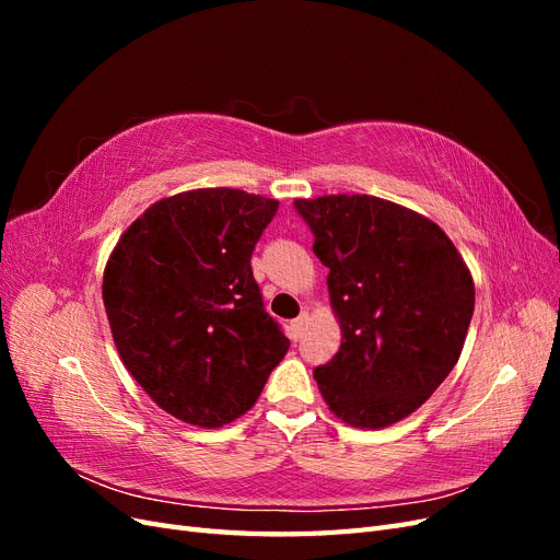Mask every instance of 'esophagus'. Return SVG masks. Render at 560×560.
Returning a JSON list of instances; mask_svg holds the SVG:
<instances>
[{
	"mask_svg": "<svg viewBox=\"0 0 560 560\" xmlns=\"http://www.w3.org/2000/svg\"><path fill=\"white\" fill-rule=\"evenodd\" d=\"M306 325H308V315L301 313L296 319H292L290 325V338L292 341H299V338L303 336V331H306Z\"/></svg>",
	"mask_w": 560,
	"mask_h": 560,
	"instance_id": "1",
	"label": "esophagus"
}]
</instances>
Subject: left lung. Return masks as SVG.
<instances>
[{"label": "left lung", "instance_id": "1", "mask_svg": "<svg viewBox=\"0 0 560 560\" xmlns=\"http://www.w3.org/2000/svg\"><path fill=\"white\" fill-rule=\"evenodd\" d=\"M329 268L343 341L313 371L329 409L378 430L413 413L451 374L474 313V282L430 219L374 196L294 200Z\"/></svg>", "mask_w": 560, "mask_h": 560}]
</instances>
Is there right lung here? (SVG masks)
Segmentation results:
<instances>
[{"mask_svg":"<svg viewBox=\"0 0 560 560\" xmlns=\"http://www.w3.org/2000/svg\"><path fill=\"white\" fill-rule=\"evenodd\" d=\"M276 210L278 200L238 189L177 194L135 219L107 261L118 354L163 411L191 425L252 409L290 350L249 264Z\"/></svg>","mask_w":560,"mask_h":560,"instance_id":"obj_1","label":"right lung"}]
</instances>
